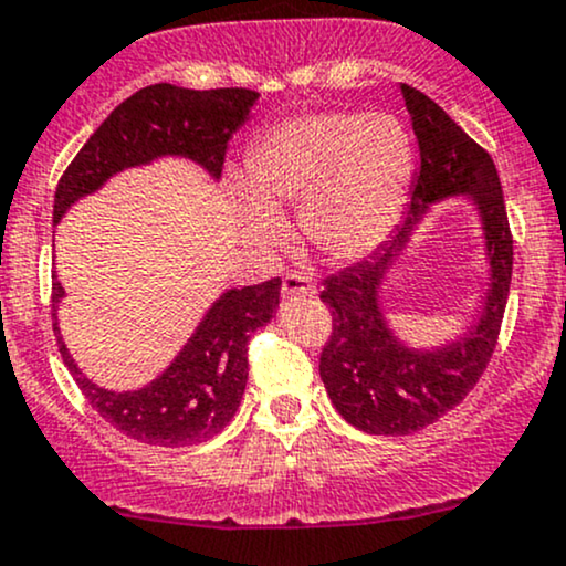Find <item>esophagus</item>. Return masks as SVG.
Instances as JSON below:
<instances>
[{
  "instance_id": "1",
  "label": "esophagus",
  "mask_w": 566,
  "mask_h": 566,
  "mask_svg": "<svg viewBox=\"0 0 566 566\" xmlns=\"http://www.w3.org/2000/svg\"><path fill=\"white\" fill-rule=\"evenodd\" d=\"M315 283L302 272H289L283 277V296H315Z\"/></svg>"
}]
</instances>
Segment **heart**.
<instances>
[{"mask_svg":"<svg viewBox=\"0 0 566 566\" xmlns=\"http://www.w3.org/2000/svg\"><path fill=\"white\" fill-rule=\"evenodd\" d=\"M415 146L392 114L326 109L266 128L238 187L245 232L256 243L285 240L277 208L302 202L310 243L334 262H353L390 234L409 198Z\"/></svg>","mask_w":566,"mask_h":566,"instance_id":"b5f03b06","label":"heart"}]
</instances>
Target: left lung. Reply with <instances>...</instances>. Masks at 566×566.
<instances>
[{
  "label": "left lung",
  "instance_id": "obj_1",
  "mask_svg": "<svg viewBox=\"0 0 566 566\" xmlns=\"http://www.w3.org/2000/svg\"><path fill=\"white\" fill-rule=\"evenodd\" d=\"M401 93L420 144V174L409 211L382 249L326 277L321 291V302L332 310L321 379L336 411L371 436L417 433L462 403L497 347L513 272V234L489 151L433 98L411 85H401ZM452 193H471L480 206L493 272L488 300L480 323L465 337L441 352H411L386 328L378 285L429 202Z\"/></svg>",
  "mask_w": 566,
  "mask_h": 566
}]
</instances>
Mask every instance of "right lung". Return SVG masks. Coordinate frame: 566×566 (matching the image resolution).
Masks as SVG:
<instances>
[{
  "label": "right lung",
  "instance_id": "obj_1",
  "mask_svg": "<svg viewBox=\"0 0 566 566\" xmlns=\"http://www.w3.org/2000/svg\"><path fill=\"white\" fill-rule=\"evenodd\" d=\"M256 98L259 93L245 87L189 91L170 82L142 87L101 123L63 170L53 221L59 224L72 202L95 192L109 176L163 155L189 157L219 179L227 142L249 119ZM61 296L63 285L53 281V317ZM277 302L281 277L227 291L174 364L155 382L133 392L104 390L82 377L63 345L59 323H53V332L82 396L119 433L155 447H192L224 430L238 411L249 382L251 334L275 317Z\"/></svg>",
  "mask_w": 566,
  "mask_h": 566
}]
</instances>
